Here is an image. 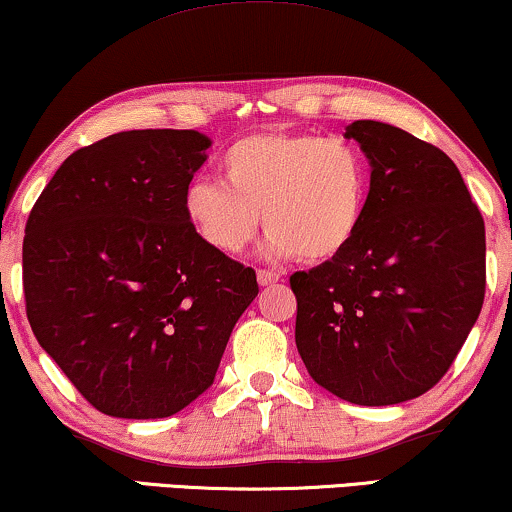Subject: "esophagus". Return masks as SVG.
<instances>
[{"instance_id":"34e87169","label":"esophagus","mask_w":512,"mask_h":512,"mask_svg":"<svg viewBox=\"0 0 512 512\" xmlns=\"http://www.w3.org/2000/svg\"><path fill=\"white\" fill-rule=\"evenodd\" d=\"M256 277H258V284H261V286L277 284L279 279H282V275H279V272H272V270H258Z\"/></svg>"}]
</instances>
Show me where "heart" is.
Segmentation results:
<instances>
[{
  "mask_svg": "<svg viewBox=\"0 0 512 512\" xmlns=\"http://www.w3.org/2000/svg\"><path fill=\"white\" fill-rule=\"evenodd\" d=\"M214 181H193L186 219L209 249L237 256L256 240L261 216L272 258L326 263L352 247L370 202V163L342 137L254 132L235 139Z\"/></svg>",
  "mask_w": 512,
  "mask_h": 512,
  "instance_id": "heart-1",
  "label": "heart"
}]
</instances>
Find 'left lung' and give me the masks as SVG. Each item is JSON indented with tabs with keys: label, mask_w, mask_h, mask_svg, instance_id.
Listing matches in <instances>:
<instances>
[{
	"label": "left lung",
	"mask_w": 512,
	"mask_h": 512,
	"mask_svg": "<svg viewBox=\"0 0 512 512\" xmlns=\"http://www.w3.org/2000/svg\"><path fill=\"white\" fill-rule=\"evenodd\" d=\"M370 160L366 219L345 254L293 272L296 347L342 401L396 405L440 382L485 300V221L438 146L354 121Z\"/></svg>",
	"instance_id": "obj_1"
}]
</instances>
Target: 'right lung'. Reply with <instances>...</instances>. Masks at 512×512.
Returning a JSON list of instances; mask_svg holds the SVG:
<instances>
[{
    "mask_svg": "<svg viewBox=\"0 0 512 512\" xmlns=\"http://www.w3.org/2000/svg\"><path fill=\"white\" fill-rule=\"evenodd\" d=\"M209 144L195 130L104 137L60 165L27 219L32 333L104 415L184 410L212 387L258 296L256 272L209 249L186 219Z\"/></svg>",
    "mask_w": 512,
    "mask_h": 512,
    "instance_id": "obj_1",
    "label": "right lung"
}]
</instances>
